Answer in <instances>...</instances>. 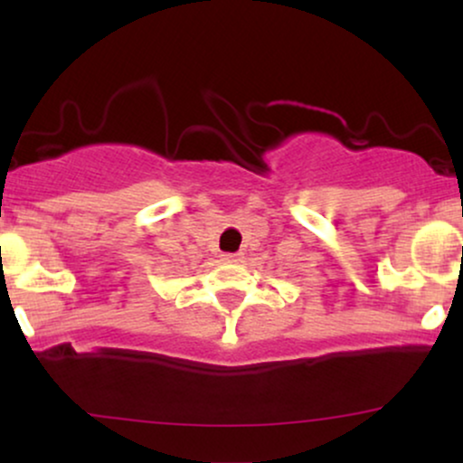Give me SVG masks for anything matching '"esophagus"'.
<instances>
[{
  "label": "esophagus",
  "mask_w": 463,
  "mask_h": 463,
  "mask_svg": "<svg viewBox=\"0 0 463 463\" xmlns=\"http://www.w3.org/2000/svg\"><path fill=\"white\" fill-rule=\"evenodd\" d=\"M222 259H224L226 263H239V261H241V254H239V252H235V254L228 252V254H222Z\"/></svg>",
  "instance_id": "34e87169"
}]
</instances>
